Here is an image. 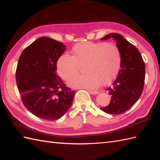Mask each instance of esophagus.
<instances>
[{
  "instance_id": "esophagus-1",
  "label": "esophagus",
  "mask_w": 160,
  "mask_h": 160,
  "mask_svg": "<svg viewBox=\"0 0 160 160\" xmlns=\"http://www.w3.org/2000/svg\"><path fill=\"white\" fill-rule=\"evenodd\" d=\"M89 93L91 94H98L99 93V92L98 91H93V90H88Z\"/></svg>"
}]
</instances>
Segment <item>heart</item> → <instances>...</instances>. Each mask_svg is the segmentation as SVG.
<instances>
[{"label": "heart", "mask_w": 160, "mask_h": 160, "mask_svg": "<svg viewBox=\"0 0 160 160\" xmlns=\"http://www.w3.org/2000/svg\"><path fill=\"white\" fill-rule=\"evenodd\" d=\"M72 57L63 54L57 62L59 75L68 81L83 67L85 74L73 78L68 85L79 89H96L101 83H111L118 75L121 66L122 55L119 48L106 42H86L76 44L72 49Z\"/></svg>", "instance_id": "heart-1"}]
</instances>
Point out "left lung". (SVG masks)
I'll return each mask as SVG.
<instances>
[{"mask_svg":"<svg viewBox=\"0 0 160 160\" xmlns=\"http://www.w3.org/2000/svg\"><path fill=\"white\" fill-rule=\"evenodd\" d=\"M113 38L122 55L120 69L112 86L108 88L111 100L108 106L101 108L104 112L118 115L125 112L136 103L143 90L145 64L140 52L122 35L112 33L101 40Z\"/></svg>","mask_w":160,"mask_h":160,"instance_id":"left-lung-1","label":"left lung"}]
</instances>
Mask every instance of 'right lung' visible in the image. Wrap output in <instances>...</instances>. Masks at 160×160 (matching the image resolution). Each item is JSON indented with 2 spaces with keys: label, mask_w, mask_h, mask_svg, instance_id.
<instances>
[{
  "label": "right lung",
  "mask_w": 160,
  "mask_h": 160,
  "mask_svg": "<svg viewBox=\"0 0 160 160\" xmlns=\"http://www.w3.org/2000/svg\"><path fill=\"white\" fill-rule=\"evenodd\" d=\"M66 49L62 42L42 37L20 56L16 79L21 98L30 112L42 119L58 120L72 105L75 91L55 72L57 62Z\"/></svg>",
  "instance_id": "obj_1"
}]
</instances>
